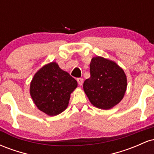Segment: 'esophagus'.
I'll return each instance as SVG.
<instances>
[{
    "instance_id": "1",
    "label": "esophagus",
    "mask_w": 154,
    "mask_h": 154,
    "mask_svg": "<svg viewBox=\"0 0 154 154\" xmlns=\"http://www.w3.org/2000/svg\"><path fill=\"white\" fill-rule=\"evenodd\" d=\"M77 82H78V84L79 85H82V83H83V79L82 78H77Z\"/></svg>"
}]
</instances>
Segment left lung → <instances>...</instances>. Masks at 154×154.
<instances>
[{"label": "left lung", "instance_id": "left-lung-1", "mask_svg": "<svg viewBox=\"0 0 154 154\" xmlns=\"http://www.w3.org/2000/svg\"><path fill=\"white\" fill-rule=\"evenodd\" d=\"M90 70L91 77L85 79L83 88L91 103L105 110L119 103L127 88L122 69L114 61L97 56L92 59Z\"/></svg>", "mask_w": 154, "mask_h": 154}]
</instances>
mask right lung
Segmentation results:
<instances>
[{"label": "right lung", "instance_id": "obj_1", "mask_svg": "<svg viewBox=\"0 0 154 154\" xmlns=\"http://www.w3.org/2000/svg\"><path fill=\"white\" fill-rule=\"evenodd\" d=\"M77 82L59 65L51 62L35 74L30 84V95L37 107L49 116H56L68 106L70 94Z\"/></svg>", "mask_w": 154, "mask_h": 154}]
</instances>
